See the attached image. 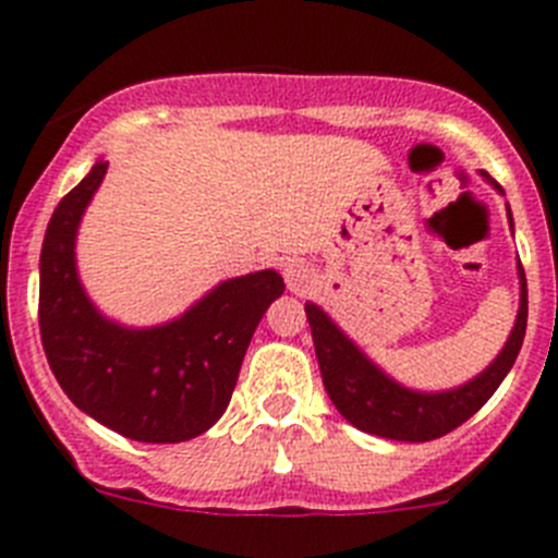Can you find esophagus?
<instances>
[{
  "instance_id": "1",
  "label": "esophagus",
  "mask_w": 558,
  "mask_h": 558,
  "mask_svg": "<svg viewBox=\"0 0 558 558\" xmlns=\"http://www.w3.org/2000/svg\"><path fill=\"white\" fill-rule=\"evenodd\" d=\"M284 279H288V288L293 290V293H307V290L313 288V270H310L302 259L288 263V268H284Z\"/></svg>"
}]
</instances>
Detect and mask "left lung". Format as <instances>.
Masks as SVG:
<instances>
[{
  "label": "left lung",
  "instance_id": "8db88e82",
  "mask_svg": "<svg viewBox=\"0 0 558 558\" xmlns=\"http://www.w3.org/2000/svg\"><path fill=\"white\" fill-rule=\"evenodd\" d=\"M481 175L492 181L489 172H481ZM492 184L500 190L497 181H492ZM517 270H520V313H517V324L506 340V347L486 372L477 374L470 383H463L461 388H452V391L422 393L399 386L388 374L379 372L347 335L340 332L338 324H332V318L318 304H304L310 329H313L315 357L322 366L324 388H327L340 416L352 422L357 430L393 438V441H433V438L447 436L450 430L461 427L466 418L475 416L506 379V374L511 372L522 349V338H525L529 288H525L522 263Z\"/></svg>",
  "mask_w": 558,
  "mask_h": 558
}]
</instances>
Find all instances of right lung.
<instances>
[{
	"label": "right lung",
	"instance_id": "add662e5",
	"mask_svg": "<svg viewBox=\"0 0 558 558\" xmlns=\"http://www.w3.org/2000/svg\"><path fill=\"white\" fill-rule=\"evenodd\" d=\"M97 161L49 218L41 248L38 327L49 368L83 413L120 436L179 445L209 430L229 408L245 349L284 290L276 270L218 284L181 318L128 329L88 302L75 268L83 209L106 175Z\"/></svg>",
	"mask_w": 558,
	"mask_h": 558
}]
</instances>
